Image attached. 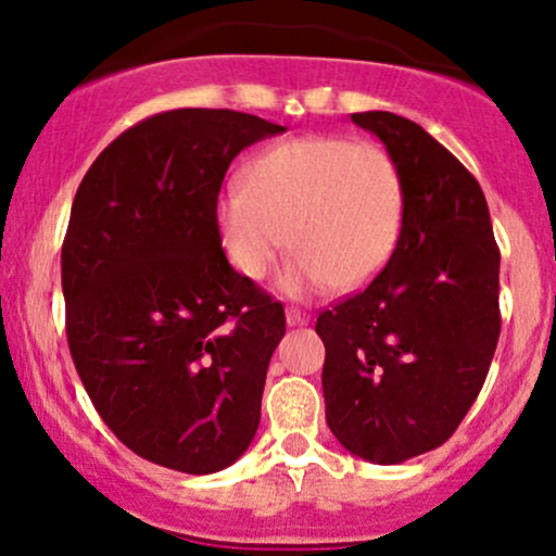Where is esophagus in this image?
<instances>
[{
	"mask_svg": "<svg viewBox=\"0 0 556 556\" xmlns=\"http://www.w3.org/2000/svg\"><path fill=\"white\" fill-rule=\"evenodd\" d=\"M285 316H287V324H290V327H303V324L311 321V316L300 308H287Z\"/></svg>",
	"mask_w": 556,
	"mask_h": 556,
	"instance_id": "34e87169",
	"label": "esophagus"
}]
</instances>
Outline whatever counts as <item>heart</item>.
<instances>
[{
    "instance_id": "obj_1",
    "label": "heart",
    "mask_w": 556,
    "mask_h": 556,
    "mask_svg": "<svg viewBox=\"0 0 556 556\" xmlns=\"http://www.w3.org/2000/svg\"><path fill=\"white\" fill-rule=\"evenodd\" d=\"M402 219L394 156L374 140L342 136L271 143L216 198L222 248L245 279H264L290 238L298 256L282 285L292 295L371 282L397 248Z\"/></svg>"
}]
</instances>
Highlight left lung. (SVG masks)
Returning a JSON list of instances; mask_svg holds the SVG:
<instances>
[{"instance_id": "obj_1", "label": "left lung", "mask_w": 556, "mask_h": 556, "mask_svg": "<svg viewBox=\"0 0 556 556\" xmlns=\"http://www.w3.org/2000/svg\"><path fill=\"white\" fill-rule=\"evenodd\" d=\"M397 162L405 219L366 290L316 318L327 424L344 450L394 465L442 446L486 381L500 340V248L481 185L392 112H358Z\"/></svg>"}]
</instances>
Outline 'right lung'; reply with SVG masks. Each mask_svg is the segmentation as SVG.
<instances>
[{
	"label": "right lung",
	"instance_id": "1",
	"mask_svg": "<svg viewBox=\"0 0 556 556\" xmlns=\"http://www.w3.org/2000/svg\"><path fill=\"white\" fill-rule=\"evenodd\" d=\"M282 125L172 110L96 156L62 242L67 344L96 413L143 460L216 473L253 442L285 308L229 266L216 198Z\"/></svg>",
	"mask_w": 556,
	"mask_h": 556
}]
</instances>
